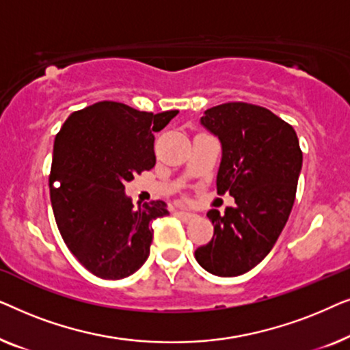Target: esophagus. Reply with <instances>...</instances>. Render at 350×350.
I'll return each mask as SVG.
<instances>
[{
	"mask_svg": "<svg viewBox=\"0 0 350 350\" xmlns=\"http://www.w3.org/2000/svg\"><path fill=\"white\" fill-rule=\"evenodd\" d=\"M176 217H178L181 221H191V219L196 218L194 213H189V212H183V210H180V212H176Z\"/></svg>",
	"mask_w": 350,
	"mask_h": 350,
	"instance_id": "obj_1",
	"label": "esophagus"
}]
</instances>
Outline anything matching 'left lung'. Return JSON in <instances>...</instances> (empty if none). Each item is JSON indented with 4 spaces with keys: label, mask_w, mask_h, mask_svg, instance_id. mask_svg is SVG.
Returning <instances> with one entry per match:
<instances>
[{
    "label": "left lung",
    "mask_w": 350,
    "mask_h": 350,
    "mask_svg": "<svg viewBox=\"0 0 350 350\" xmlns=\"http://www.w3.org/2000/svg\"><path fill=\"white\" fill-rule=\"evenodd\" d=\"M200 124L221 142L218 194L236 200L221 217L207 213L213 237L194 252L210 274L236 277L265 260L293 207L303 151L295 129L267 108L229 102L208 108Z\"/></svg>",
    "instance_id": "8db88e82"
}]
</instances>
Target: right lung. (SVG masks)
Masks as SVG:
<instances>
[{"label":"right lung","instance_id":"1","mask_svg":"<svg viewBox=\"0 0 350 350\" xmlns=\"http://www.w3.org/2000/svg\"><path fill=\"white\" fill-rule=\"evenodd\" d=\"M98 102L71 113L55 135L51 202L62 239L76 260L100 279L132 275L150 256L152 219L164 200L133 207L127 181L156 164L154 132L176 116Z\"/></svg>","mask_w":350,"mask_h":350}]
</instances>
